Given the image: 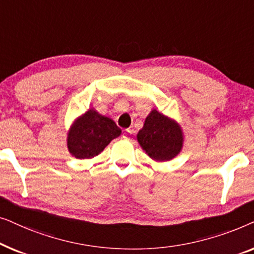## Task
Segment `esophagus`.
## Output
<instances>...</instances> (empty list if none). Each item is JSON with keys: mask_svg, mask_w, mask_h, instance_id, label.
<instances>
[{"mask_svg": "<svg viewBox=\"0 0 254 254\" xmlns=\"http://www.w3.org/2000/svg\"><path fill=\"white\" fill-rule=\"evenodd\" d=\"M130 136H131V130L125 129L124 133H123V137L125 138V140H129Z\"/></svg>", "mask_w": 254, "mask_h": 254, "instance_id": "esophagus-1", "label": "esophagus"}]
</instances>
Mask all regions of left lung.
<instances>
[{
  "label": "left lung",
  "instance_id": "obj_1",
  "mask_svg": "<svg viewBox=\"0 0 254 254\" xmlns=\"http://www.w3.org/2000/svg\"><path fill=\"white\" fill-rule=\"evenodd\" d=\"M136 137L145 154L156 162L171 161L182 151L184 144L180 125L157 110L148 114Z\"/></svg>",
  "mask_w": 254,
  "mask_h": 254
}]
</instances>
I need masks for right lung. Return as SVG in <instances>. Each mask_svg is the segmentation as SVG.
Returning a JSON list of instances; mask_svg holds the SVG:
<instances>
[{"instance_id":"1","label":"right lung","mask_w":254,"mask_h":254,"mask_svg":"<svg viewBox=\"0 0 254 254\" xmlns=\"http://www.w3.org/2000/svg\"><path fill=\"white\" fill-rule=\"evenodd\" d=\"M121 129L109 117L89 110L71 125L67 135L68 150L78 159H90L102 152Z\"/></svg>"}]
</instances>
